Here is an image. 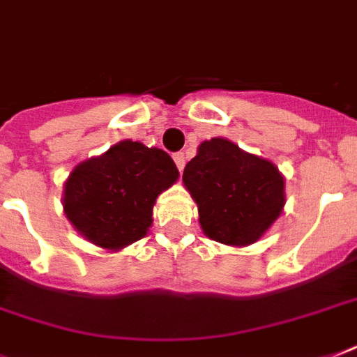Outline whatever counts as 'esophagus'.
<instances>
[{
	"instance_id": "34e87169",
	"label": "esophagus",
	"mask_w": 357,
	"mask_h": 357,
	"mask_svg": "<svg viewBox=\"0 0 357 357\" xmlns=\"http://www.w3.org/2000/svg\"><path fill=\"white\" fill-rule=\"evenodd\" d=\"M174 162L178 165L179 172H181L185 167V153H181V151H179V153H174Z\"/></svg>"
}]
</instances>
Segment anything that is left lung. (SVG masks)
<instances>
[{
	"instance_id": "obj_1",
	"label": "left lung",
	"mask_w": 357,
	"mask_h": 357,
	"mask_svg": "<svg viewBox=\"0 0 357 357\" xmlns=\"http://www.w3.org/2000/svg\"><path fill=\"white\" fill-rule=\"evenodd\" d=\"M183 183L198 206L204 234L229 246L259 241L285 206V179L276 165L222 137L198 146Z\"/></svg>"
}]
</instances>
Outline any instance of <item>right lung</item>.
I'll use <instances>...</instances> for the list:
<instances>
[{
    "label": "right lung",
    "instance_id": "add662e5",
    "mask_svg": "<svg viewBox=\"0 0 357 357\" xmlns=\"http://www.w3.org/2000/svg\"><path fill=\"white\" fill-rule=\"evenodd\" d=\"M178 178L167 151L120 140L70 172L64 183V215L92 244L122 250L148 234L157 196Z\"/></svg>",
    "mask_w": 357,
    "mask_h": 357
}]
</instances>
